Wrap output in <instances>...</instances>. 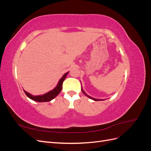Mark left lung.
<instances>
[{
  "label": "left lung",
  "instance_id": "8db88e82",
  "mask_svg": "<svg viewBox=\"0 0 151 151\" xmlns=\"http://www.w3.org/2000/svg\"><path fill=\"white\" fill-rule=\"evenodd\" d=\"M81 91H82V92L83 93V94H84V95H86V96H88V98H91V99H92L93 100H94V101H102V100H104V99H96V98H92V97H91V96H88V94H87L84 91V90H83V88H81Z\"/></svg>",
  "mask_w": 151,
  "mask_h": 151
}]
</instances>
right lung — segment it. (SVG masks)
<instances>
[{
  "instance_id": "1",
  "label": "right lung",
  "mask_w": 151,
  "mask_h": 151,
  "mask_svg": "<svg viewBox=\"0 0 151 151\" xmlns=\"http://www.w3.org/2000/svg\"><path fill=\"white\" fill-rule=\"evenodd\" d=\"M68 72L65 73V74L62 76V77L60 79V81H58V83L55 88L53 90L49 91V92H48L46 94H43V95H39V96H33L32 94L28 93V92H26V91L24 90V93L26 94L27 96H28L29 98H30L32 100H34V101H37V102L50 101L51 100L54 99L59 93H60V91L62 89L63 82L66 78Z\"/></svg>"
}]
</instances>
